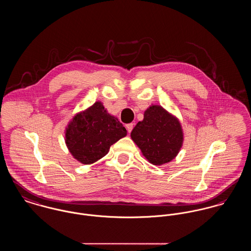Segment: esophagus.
<instances>
[{"mask_svg":"<svg viewBox=\"0 0 251 251\" xmlns=\"http://www.w3.org/2000/svg\"><path fill=\"white\" fill-rule=\"evenodd\" d=\"M126 127L128 133H130V132L132 131V129H133V124H127V125L126 126Z\"/></svg>","mask_w":251,"mask_h":251,"instance_id":"34e87169","label":"esophagus"}]
</instances>
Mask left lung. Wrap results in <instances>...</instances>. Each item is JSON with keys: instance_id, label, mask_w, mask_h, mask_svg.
<instances>
[{"instance_id": "obj_1", "label": "left lung", "mask_w": 251, "mask_h": 251, "mask_svg": "<svg viewBox=\"0 0 251 251\" xmlns=\"http://www.w3.org/2000/svg\"><path fill=\"white\" fill-rule=\"evenodd\" d=\"M131 139L143 155L153 165L174 159L183 144V131L177 118L160 105H151L131 131Z\"/></svg>"}]
</instances>
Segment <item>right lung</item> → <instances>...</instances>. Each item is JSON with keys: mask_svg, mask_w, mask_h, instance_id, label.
Segmentation results:
<instances>
[{"mask_svg": "<svg viewBox=\"0 0 251 251\" xmlns=\"http://www.w3.org/2000/svg\"><path fill=\"white\" fill-rule=\"evenodd\" d=\"M125 126L100 101L75 115L65 131V142L75 159L89 165L105 156L110 147L126 136Z\"/></svg>", "mask_w": 251, "mask_h": 251, "instance_id": "add662e5", "label": "right lung"}]
</instances>
